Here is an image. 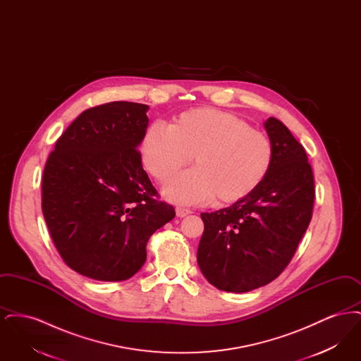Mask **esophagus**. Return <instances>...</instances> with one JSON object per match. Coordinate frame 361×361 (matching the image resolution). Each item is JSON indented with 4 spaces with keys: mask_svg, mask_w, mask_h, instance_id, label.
<instances>
[{
    "mask_svg": "<svg viewBox=\"0 0 361 361\" xmlns=\"http://www.w3.org/2000/svg\"><path fill=\"white\" fill-rule=\"evenodd\" d=\"M192 211L188 209V208H184V207H177L176 208V215L178 216V218H184V216H187L189 215Z\"/></svg>",
    "mask_w": 361,
    "mask_h": 361,
    "instance_id": "esophagus-1",
    "label": "esophagus"
}]
</instances>
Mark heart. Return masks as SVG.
Instances as JSON below:
<instances>
[{
    "mask_svg": "<svg viewBox=\"0 0 361 361\" xmlns=\"http://www.w3.org/2000/svg\"><path fill=\"white\" fill-rule=\"evenodd\" d=\"M146 171L165 181L193 155L195 169L178 174L164 187L166 199L200 204L218 199L235 203L252 195L272 168L271 137L238 116L211 108L180 114L173 124L153 121L140 142Z\"/></svg>",
    "mask_w": 361,
    "mask_h": 361,
    "instance_id": "b5f03b06",
    "label": "heart"
}]
</instances>
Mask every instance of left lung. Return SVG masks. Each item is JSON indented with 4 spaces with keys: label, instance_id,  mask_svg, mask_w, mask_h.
Masks as SVG:
<instances>
[{
    "label": "left lung",
    "instance_id": "obj_1",
    "mask_svg": "<svg viewBox=\"0 0 361 361\" xmlns=\"http://www.w3.org/2000/svg\"><path fill=\"white\" fill-rule=\"evenodd\" d=\"M275 146L272 168L252 195L203 212L197 264L218 290L247 292L280 275L309 227L314 176L305 147L276 118L264 123Z\"/></svg>",
    "mask_w": 361,
    "mask_h": 361
}]
</instances>
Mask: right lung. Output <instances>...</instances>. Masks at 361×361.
Wrapping results in <instances>:
<instances>
[{
	"mask_svg": "<svg viewBox=\"0 0 361 361\" xmlns=\"http://www.w3.org/2000/svg\"><path fill=\"white\" fill-rule=\"evenodd\" d=\"M147 109L128 102L89 108L49 155L42 211L58 253L80 275L133 277L146 261L149 238L176 215L158 200L137 152Z\"/></svg>",
	"mask_w": 361,
	"mask_h": 361,
	"instance_id": "obj_1",
	"label": "right lung"
}]
</instances>
